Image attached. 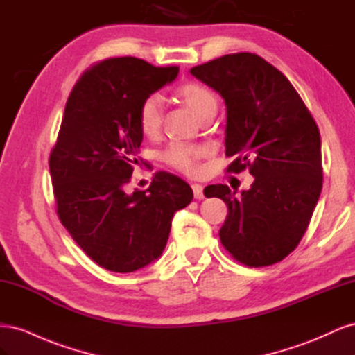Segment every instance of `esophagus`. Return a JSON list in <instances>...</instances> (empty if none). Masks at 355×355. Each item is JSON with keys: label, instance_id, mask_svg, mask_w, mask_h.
Returning a JSON list of instances; mask_svg holds the SVG:
<instances>
[{"label": "esophagus", "instance_id": "obj_1", "mask_svg": "<svg viewBox=\"0 0 355 355\" xmlns=\"http://www.w3.org/2000/svg\"><path fill=\"white\" fill-rule=\"evenodd\" d=\"M202 187L201 185H198V184H194L192 185V192H194V197L197 198V200H201V198H204V192H202Z\"/></svg>", "mask_w": 355, "mask_h": 355}]
</instances>
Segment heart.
<instances>
[{"label":"heart","mask_w":355,"mask_h":355,"mask_svg":"<svg viewBox=\"0 0 355 355\" xmlns=\"http://www.w3.org/2000/svg\"><path fill=\"white\" fill-rule=\"evenodd\" d=\"M176 96L201 121L213 118L218 111V98L207 85L200 83H185L176 89ZM137 123L146 137H157L163 124V105L157 96H148L137 111ZM209 154L206 146L173 144L161 154L164 163L180 173L194 176L200 171V159Z\"/></svg>","instance_id":"1"}]
</instances>
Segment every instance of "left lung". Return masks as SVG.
Segmentation results:
<instances>
[{
	"mask_svg": "<svg viewBox=\"0 0 355 355\" xmlns=\"http://www.w3.org/2000/svg\"><path fill=\"white\" fill-rule=\"evenodd\" d=\"M191 73L227 105L225 155L234 157L227 171L254 176L240 196L227 185L204 189L228 206L220 243L250 268L280 262L304 237L323 187L314 118L284 75L253 53L225 55Z\"/></svg>",
	"mask_w": 355,
	"mask_h": 355,
	"instance_id": "1",
	"label": "left lung"
}]
</instances>
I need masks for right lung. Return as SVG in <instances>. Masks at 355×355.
I'll return each instance as SVG.
<instances>
[{
	"label": "right lung",
	"mask_w": 355,
	"mask_h": 355,
	"mask_svg": "<svg viewBox=\"0 0 355 355\" xmlns=\"http://www.w3.org/2000/svg\"><path fill=\"white\" fill-rule=\"evenodd\" d=\"M137 58H112L85 71L69 94L50 175L58 216L99 266L133 272L158 259L175 211L192 201L180 178L158 171L145 191L127 194L144 133L141 103L178 77Z\"/></svg>",
	"instance_id": "1"
}]
</instances>
